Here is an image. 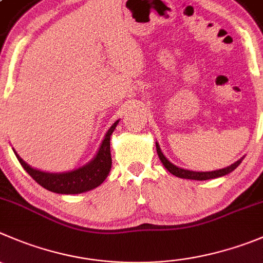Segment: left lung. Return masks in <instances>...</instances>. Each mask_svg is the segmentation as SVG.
Instances as JSON below:
<instances>
[{
  "mask_svg": "<svg viewBox=\"0 0 263 263\" xmlns=\"http://www.w3.org/2000/svg\"><path fill=\"white\" fill-rule=\"evenodd\" d=\"M156 151L157 155H159L160 160H161L162 165L167 169L169 173H172L173 176L179 177V178H184V179H195V181H206V179H213V178H218V177L226 176V174L231 173L232 171H235L237 166L240 165V162L242 161L244 156L241 159L237 160L236 162L231 164L230 166L223 167V169H219V171H212V172H192V171H187V169H182V167L176 166L174 164H172L166 157L164 156V154L161 152V148H160L159 143L156 142Z\"/></svg>",
  "mask_w": 263,
  "mask_h": 263,
  "instance_id": "left-lung-1",
  "label": "left lung"
}]
</instances>
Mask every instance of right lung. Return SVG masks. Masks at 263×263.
I'll return each instance as SVG.
<instances>
[{"mask_svg": "<svg viewBox=\"0 0 263 263\" xmlns=\"http://www.w3.org/2000/svg\"><path fill=\"white\" fill-rule=\"evenodd\" d=\"M117 122H119V120L108 129L94 159L90 162H87L86 165H84V166L74 169V171L66 172V173H47V172L37 171V169L29 166L14 151L15 156L17 157L21 165L24 167V171L40 186L49 190V191L66 195L81 194V192L90 191V190L101 186L104 182V179L107 178V176H108L109 171H111L112 159L109 141H111V136L114 133V130L116 129Z\"/></svg>", "mask_w": 263, "mask_h": 263, "instance_id": "add662e5", "label": "right lung"}]
</instances>
